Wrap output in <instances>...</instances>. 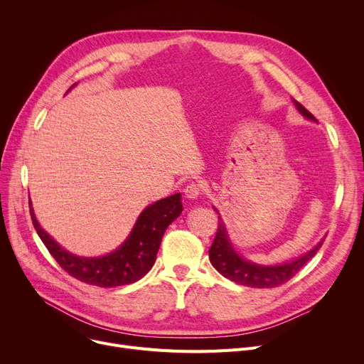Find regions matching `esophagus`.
<instances>
[{"mask_svg":"<svg viewBox=\"0 0 364 364\" xmlns=\"http://www.w3.org/2000/svg\"><path fill=\"white\" fill-rule=\"evenodd\" d=\"M203 192V186L200 183H188L186 187H184V195L187 199L190 200H195L198 199Z\"/></svg>","mask_w":364,"mask_h":364,"instance_id":"34e87169","label":"esophagus"}]
</instances>
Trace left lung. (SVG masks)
Masks as SVG:
<instances>
[{"instance_id":"obj_1","label":"left lung","mask_w":364,"mask_h":364,"mask_svg":"<svg viewBox=\"0 0 364 364\" xmlns=\"http://www.w3.org/2000/svg\"><path fill=\"white\" fill-rule=\"evenodd\" d=\"M298 110L304 114L305 118L316 121L313 113H310L301 103L295 102ZM321 240L310 252L296 258L291 262H286L282 265H258L250 261L243 259L237 252L233 250V246L227 237L225 227L223 221H218V228L214 237V242L209 247V261L214 265V269L223 274L224 277L230 279L239 284L247 286V288H276L291 280L302 267L307 264L318 251V247L323 245Z\"/></svg>"}]
</instances>
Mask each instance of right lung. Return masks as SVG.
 Segmentation results:
<instances>
[{"instance_id":"right-lung-1","label":"right lung","mask_w":364,"mask_h":364,"mask_svg":"<svg viewBox=\"0 0 364 364\" xmlns=\"http://www.w3.org/2000/svg\"><path fill=\"white\" fill-rule=\"evenodd\" d=\"M29 211L38 236L68 274L99 288H114L137 282L149 273L166 227L181 214L183 205L177 193L147 206L128 239L114 252L99 258H82L65 251L40 227L32 208Z\"/></svg>"}]
</instances>
